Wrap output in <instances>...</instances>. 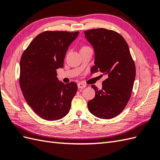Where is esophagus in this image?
Wrapping results in <instances>:
<instances>
[{"instance_id":"1","label":"esophagus","mask_w":160,"mask_h":160,"mask_svg":"<svg viewBox=\"0 0 160 160\" xmlns=\"http://www.w3.org/2000/svg\"><path fill=\"white\" fill-rule=\"evenodd\" d=\"M87 86H86V84L82 83V82H79L78 83V88H85Z\"/></svg>"}]
</instances>
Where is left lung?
Instances as JSON below:
<instances>
[{"mask_svg":"<svg viewBox=\"0 0 160 160\" xmlns=\"http://www.w3.org/2000/svg\"><path fill=\"white\" fill-rule=\"evenodd\" d=\"M85 38L95 51V65L91 72H101L106 78L102 89L95 85V97L88 102L94 116L112 119L123 111L128 103L136 76V68L124 38L113 30L104 28L84 32Z\"/></svg>","mask_w":160,"mask_h":160,"instance_id":"obj_1","label":"left lung"}]
</instances>
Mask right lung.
Returning a JSON list of instances; mask_svg holds the SVG:
<instances>
[{
  "mask_svg": "<svg viewBox=\"0 0 160 160\" xmlns=\"http://www.w3.org/2000/svg\"><path fill=\"white\" fill-rule=\"evenodd\" d=\"M78 34L44 32L32 41L20 60L19 84L23 97L34 112L46 120H60L70 109L77 84L59 81L57 69L63 68L68 47Z\"/></svg>",
  "mask_w": 160,
  "mask_h": 160,
  "instance_id": "obj_1",
  "label": "right lung"
}]
</instances>
